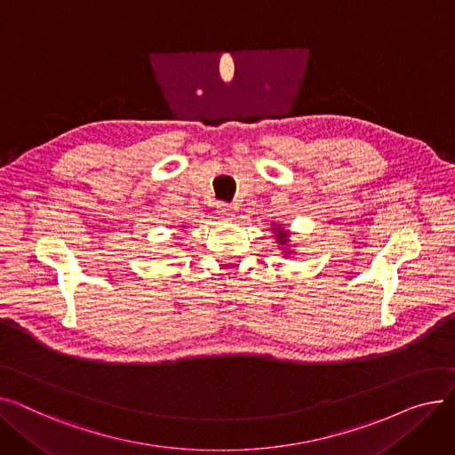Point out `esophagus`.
I'll return each instance as SVG.
<instances>
[{
  "label": "esophagus",
  "instance_id": "esophagus-1",
  "mask_svg": "<svg viewBox=\"0 0 455 455\" xmlns=\"http://www.w3.org/2000/svg\"><path fill=\"white\" fill-rule=\"evenodd\" d=\"M218 213L221 215L223 220H232V218H234V208H232L230 204H223V203H221V204L218 206Z\"/></svg>",
  "mask_w": 455,
  "mask_h": 455
}]
</instances>
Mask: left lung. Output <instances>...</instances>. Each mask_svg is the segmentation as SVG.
Masks as SVG:
<instances>
[{
    "instance_id": "left-lung-1",
    "label": "left lung",
    "mask_w": 455,
    "mask_h": 455,
    "mask_svg": "<svg viewBox=\"0 0 455 455\" xmlns=\"http://www.w3.org/2000/svg\"><path fill=\"white\" fill-rule=\"evenodd\" d=\"M271 230H273V237H275V243L280 247L282 254L283 256H295V243L291 242V230L285 228L282 223H273L271 225Z\"/></svg>"
}]
</instances>
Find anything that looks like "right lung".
<instances>
[{"mask_svg":"<svg viewBox=\"0 0 455 455\" xmlns=\"http://www.w3.org/2000/svg\"><path fill=\"white\" fill-rule=\"evenodd\" d=\"M182 228H184V227H182ZM180 232H182V230H180Z\"/></svg>","mask_w":455,"mask_h":455,"instance_id":"1","label":"right lung"}]
</instances>
